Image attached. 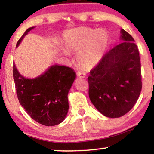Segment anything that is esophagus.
<instances>
[{
  "label": "esophagus",
  "instance_id": "34e87169",
  "mask_svg": "<svg viewBox=\"0 0 154 154\" xmlns=\"http://www.w3.org/2000/svg\"><path fill=\"white\" fill-rule=\"evenodd\" d=\"M77 76H78L79 77H80V78H85V77H86V75H85V74L82 72H78L77 73Z\"/></svg>",
  "mask_w": 154,
  "mask_h": 154
}]
</instances>
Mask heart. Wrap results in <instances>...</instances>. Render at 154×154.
<instances>
[{
  "label": "heart",
  "instance_id": "b5f03b06",
  "mask_svg": "<svg viewBox=\"0 0 154 154\" xmlns=\"http://www.w3.org/2000/svg\"><path fill=\"white\" fill-rule=\"evenodd\" d=\"M109 43V34L104 29L82 27L67 30L63 35L66 49L62 52L69 55V51L77 52V61L85 69H90L100 63Z\"/></svg>",
  "mask_w": 154,
  "mask_h": 154
}]
</instances>
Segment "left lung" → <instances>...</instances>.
<instances>
[{"instance_id": "obj_1", "label": "left lung", "mask_w": 154, "mask_h": 154, "mask_svg": "<svg viewBox=\"0 0 154 154\" xmlns=\"http://www.w3.org/2000/svg\"><path fill=\"white\" fill-rule=\"evenodd\" d=\"M121 34L122 42L104 54L87 78L91 103L109 118L120 117L129 112L142 87L138 47L124 29Z\"/></svg>"}]
</instances>
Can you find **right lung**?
Segmentation results:
<instances>
[{"instance_id": "add662e5", "label": "right lung", "mask_w": 154, "mask_h": 154, "mask_svg": "<svg viewBox=\"0 0 154 154\" xmlns=\"http://www.w3.org/2000/svg\"><path fill=\"white\" fill-rule=\"evenodd\" d=\"M34 28L25 31L17 47ZM13 74L19 102L32 119L48 126L57 125L65 119L69 109L68 92L76 78L72 68L54 65L36 78L28 79L13 63Z\"/></svg>"}]
</instances>
